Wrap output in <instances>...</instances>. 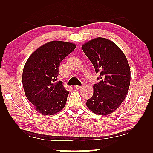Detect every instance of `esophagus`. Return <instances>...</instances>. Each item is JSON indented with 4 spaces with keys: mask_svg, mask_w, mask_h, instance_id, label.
Wrapping results in <instances>:
<instances>
[{
    "mask_svg": "<svg viewBox=\"0 0 153 153\" xmlns=\"http://www.w3.org/2000/svg\"><path fill=\"white\" fill-rule=\"evenodd\" d=\"M83 86H77V85H75L74 86V88L75 89H81L82 87Z\"/></svg>",
    "mask_w": 153,
    "mask_h": 153,
    "instance_id": "obj_1",
    "label": "esophagus"
}]
</instances>
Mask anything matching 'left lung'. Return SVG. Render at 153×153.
<instances>
[{
    "mask_svg": "<svg viewBox=\"0 0 153 153\" xmlns=\"http://www.w3.org/2000/svg\"><path fill=\"white\" fill-rule=\"evenodd\" d=\"M82 48L100 77L94 85L93 96L87 100V107L96 114H110L128 93L131 74L128 59L115 43L105 38L93 39Z\"/></svg>",
    "mask_w": 153,
    "mask_h": 153,
    "instance_id": "8db88e82",
    "label": "left lung"
}]
</instances>
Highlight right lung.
<instances>
[{
	"mask_svg": "<svg viewBox=\"0 0 153 153\" xmlns=\"http://www.w3.org/2000/svg\"><path fill=\"white\" fill-rule=\"evenodd\" d=\"M76 47L73 43L52 41L39 47L25 62L22 75L23 89L39 113L48 117L65 107L68 91L62 81H56L60 62Z\"/></svg>",
	"mask_w": 153,
	"mask_h": 153,
	"instance_id": "right-lung-1",
	"label": "right lung"
}]
</instances>
